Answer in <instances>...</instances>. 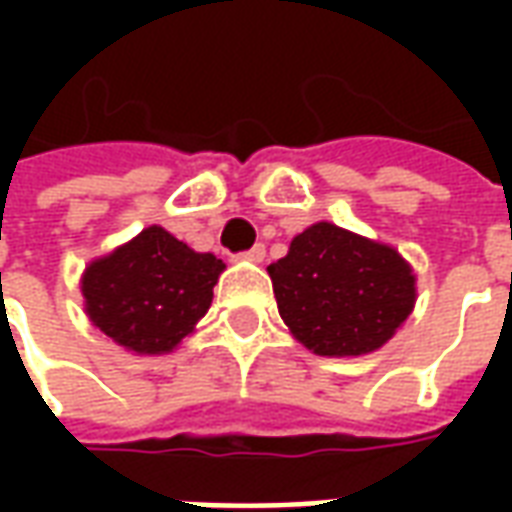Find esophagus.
Returning <instances> with one entry per match:
<instances>
[{"label":"esophagus","mask_w":512,"mask_h":512,"mask_svg":"<svg viewBox=\"0 0 512 512\" xmlns=\"http://www.w3.org/2000/svg\"><path fill=\"white\" fill-rule=\"evenodd\" d=\"M241 257H244V260H252V263H260V260L266 257V246L255 244V246H252V249H246V252Z\"/></svg>","instance_id":"obj_1"}]
</instances>
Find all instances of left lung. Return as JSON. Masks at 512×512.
I'll list each match as a JSON object with an SVG mask.
<instances>
[{
    "instance_id": "obj_1",
    "label": "left lung",
    "mask_w": 512,
    "mask_h": 512,
    "mask_svg": "<svg viewBox=\"0 0 512 512\" xmlns=\"http://www.w3.org/2000/svg\"><path fill=\"white\" fill-rule=\"evenodd\" d=\"M282 321L318 356L370 354L414 307V274L392 246L318 222L268 266Z\"/></svg>"
}]
</instances>
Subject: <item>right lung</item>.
Here are the masks:
<instances>
[{"instance_id":"right-lung-1","label":"right lung","mask_w":512,"mask_h":512,"mask_svg":"<svg viewBox=\"0 0 512 512\" xmlns=\"http://www.w3.org/2000/svg\"><path fill=\"white\" fill-rule=\"evenodd\" d=\"M224 263L194 252L164 227H147L84 271L90 321L136 354H164L208 312Z\"/></svg>"}]
</instances>
